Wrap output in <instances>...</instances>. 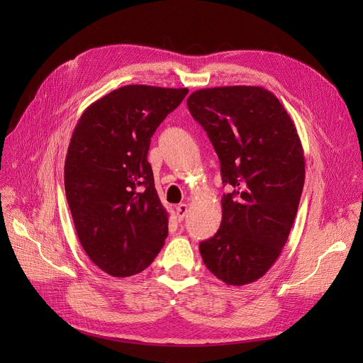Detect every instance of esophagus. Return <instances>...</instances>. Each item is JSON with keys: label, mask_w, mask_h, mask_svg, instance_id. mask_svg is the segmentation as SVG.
<instances>
[{"label": "esophagus", "mask_w": 363, "mask_h": 363, "mask_svg": "<svg viewBox=\"0 0 363 363\" xmlns=\"http://www.w3.org/2000/svg\"><path fill=\"white\" fill-rule=\"evenodd\" d=\"M188 212V206L185 203H181L177 206V218L178 220H182Z\"/></svg>", "instance_id": "esophagus-1"}]
</instances>
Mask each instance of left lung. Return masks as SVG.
<instances>
[{
	"label": "left lung",
	"mask_w": 363,
	"mask_h": 363,
	"mask_svg": "<svg viewBox=\"0 0 363 363\" xmlns=\"http://www.w3.org/2000/svg\"><path fill=\"white\" fill-rule=\"evenodd\" d=\"M220 160L218 233L200 242L206 268L226 285L257 281L289 240L304 185V155L290 114L262 86H216L186 100Z\"/></svg>",
	"instance_id": "left-lung-1"
}]
</instances>
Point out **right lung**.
Returning <instances> with one entry per match:
<instances>
[{
  "mask_svg": "<svg viewBox=\"0 0 363 363\" xmlns=\"http://www.w3.org/2000/svg\"><path fill=\"white\" fill-rule=\"evenodd\" d=\"M186 88L125 85L85 108L72 133L65 189L82 249L101 271L143 272L167 237V212L147 160L157 126Z\"/></svg>",
  "mask_w": 363,
  "mask_h": 363,
  "instance_id": "right-lung-1",
  "label": "right lung"
}]
</instances>
